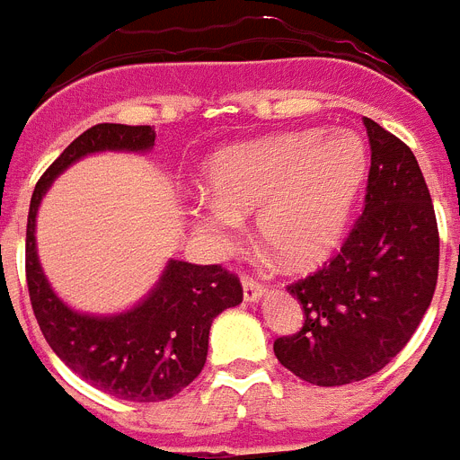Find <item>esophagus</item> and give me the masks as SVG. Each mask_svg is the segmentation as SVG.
<instances>
[{
	"label": "esophagus",
	"instance_id": "esophagus-1",
	"mask_svg": "<svg viewBox=\"0 0 460 460\" xmlns=\"http://www.w3.org/2000/svg\"><path fill=\"white\" fill-rule=\"evenodd\" d=\"M242 288H243V302H260L262 299V295H265V286L262 283H258L255 279H251V276H243L242 279Z\"/></svg>",
	"mask_w": 460,
	"mask_h": 460
}]
</instances>
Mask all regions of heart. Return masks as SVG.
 Segmentation results:
<instances>
[{
    "instance_id": "obj_1",
    "label": "heart",
    "mask_w": 460,
    "mask_h": 460,
    "mask_svg": "<svg viewBox=\"0 0 460 460\" xmlns=\"http://www.w3.org/2000/svg\"><path fill=\"white\" fill-rule=\"evenodd\" d=\"M367 170L359 137L336 131L267 136L221 149L202 172L205 195L190 223L211 249H230L242 217L255 211V233L292 270L318 265L343 239Z\"/></svg>"
}]
</instances>
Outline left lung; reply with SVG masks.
<instances>
[{"mask_svg": "<svg viewBox=\"0 0 460 460\" xmlns=\"http://www.w3.org/2000/svg\"><path fill=\"white\" fill-rule=\"evenodd\" d=\"M371 145L367 205L341 253L288 286L304 327L276 339L296 377L339 387L385 368L420 327L438 283V223L408 145L364 117Z\"/></svg>", "mask_w": 460, "mask_h": 460, "instance_id": "obj_1", "label": "left lung"}]
</instances>
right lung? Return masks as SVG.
I'll return each mask as SVG.
<instances>
[{"mask_svg":"<svg viewBox=\"0 0 460 460\" xmlns=\"http://www.w3.org/2000/svg\"><path fill=\"white\" fill-rule=\"evenodd\" d=\"M152 126L96 124L68 145L31 195L27 218V286L39 327L55 355L110 396L154 403L180 394L200 376L209 329L226 308L242 304L237 276L218 265L168 260L140 302L119 313H83L52 290L36 249V217L52 181L80 158L103 152L147 154Z\"/></svg>","mask_w":460,"mask_h":460,"instance_id":"obj_1","label":"right lung"}]
</instances>
